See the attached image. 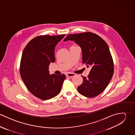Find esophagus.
<instances>
[{"mask_svg": "<svg viewBox=\"0 0 135 135\" xmlns=\"http://www.w3.org/2000/svg\"><path fill=\"white\" fill-rule=\"evenodd\" d=\"M66 76L68 77H72L74 76L75 75V74L74 73H68L66 74Z\"/></svg>", "mask_w": 135, "mask_h": 135, "instance_id": "obj_1", "label": "esophagus"}]
</instances>
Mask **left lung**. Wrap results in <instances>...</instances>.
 <instances>
[{
  "mask_svg": "<svg viewBox=\"0 0 135 135\" xmlns=\"http://www.w3.org/2000/svg\"><path fill=\"white\" fill-rule=\"evenodd\" d=\"M75 42L81 49L83 63L90 67L88 77H84L78 92L93 98L101 94L108 86L114 73V65L109 48L105 41L91 32L70 34L63 40Z\"/></svg>",
  "mask_w": 135,
  "mask_h": 135,
  "instance_id": "1",
  "label": "left lung"
}]
</instances>
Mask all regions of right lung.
<instances>
[{"label":"right lung","mask_w":135,"mask_h":135,"mask_svg":"<svg viewBox=\"0 0 135 135\" xmlns=\"http://www.w3.org/2000/svg\"><path fill=\"white\" fill-rule=\"evenodd\" d=\"M64 36L36 37L27 44L22 52L21 77L28 90L40 99H50L61 91L66 76L50 74L49 65L55 61V47Z\"/></svg>","instance_id":"obj_1"}]
</instances>
